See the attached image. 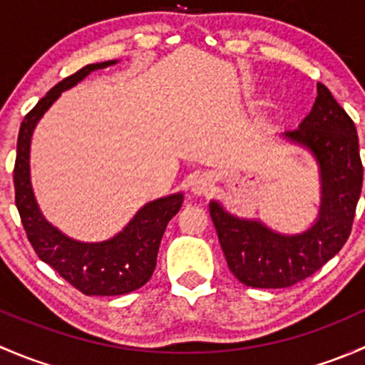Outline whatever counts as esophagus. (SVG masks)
Returning a JSON list of instances; mask_svg holds the SVG:
<instances>
[{
	"label": "esophagus",
	"mask_w": 365,
	"mask_h": 365,
	"mask_svg": "<svg viewBox=\"0 0 365 365\" xmlns=\"http://www.w3.org/2000/svg\"><path fill=\"white\" fill-rule=\"evenodd\" d=\"M213 187V180L208 175H197L192 180V190L196 194H208V190Z\"/></svg>",
	"instance_id": "esophagus-1"
}]
</instances>
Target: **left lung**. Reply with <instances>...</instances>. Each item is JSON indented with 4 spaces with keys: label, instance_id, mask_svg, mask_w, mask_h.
<instances>
[{
    "label": "left lung",
    "instance_id": "1",
    "mask_svg": "<svg viewBox=\"0 0 365 365\" xmlns=\"http://www.w3.org/2000/svg\"><path fill=\"white\" fill-rule=\"evenodd\" d=\"M284 138L314 155L322 178V206L316 222L298 235H281L259 220L240 219L210 201L227 267L251 288H288L318 272L341 251L351 233L362 190L364 168L355 123L325 84L311 113Z\"/></svg>",
    "mask_w": 365,
    "mask_h": 365
}]
</instances>
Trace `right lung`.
Instances as JSON below:
<instances>
[{
    "mask_svg": "<svg viewBox=\"0 0 365 365\" xmlns=\"http://www.w3.org/2000/svg\"><path fill=\"white\" fill-rule=\"evenodd\" d=\"M113 61L91 63L65 77L51 88L38 104L24 116L17 138V157L14 168L16 206L19 210L29 244L36 256L53 267L65 281L84 295L114 297L141 288L150 281L157 264V252L169 220L180 212L183 194H171L146 203L116 237L106 242L73 240L47 222L36 205L29 180V145L36 123L53 106L61 91L76 86L90 72L106 68Z\"/></svg>",
    "mask_w": 365,
    "mask_h": 365,
    "instance_id": "add662e5",
    "label": "right lung"
}]
</instances>
